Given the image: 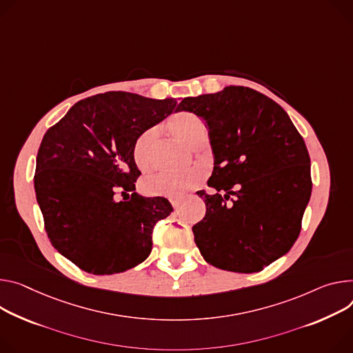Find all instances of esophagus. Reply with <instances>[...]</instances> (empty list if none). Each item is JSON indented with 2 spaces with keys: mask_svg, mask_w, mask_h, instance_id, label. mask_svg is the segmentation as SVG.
I'll return each mask as SVG.
<instances>
[{
  "mask_svg": "<svg viewBox=\"0 0 353 353\" xmlns=\"http://www.w3.org/2000/svg\"><path fill=\"white\" fill-rule=\"evenodd\" d=\"M170 203H172V205H173L174 208H179L180 204H181V200H172Z\"/></svg>",
  "mask_w": 353,
  "mask_h": 353,
  "instance_id": "34e87169",
  "label": "esophagus"
}]
</instances>
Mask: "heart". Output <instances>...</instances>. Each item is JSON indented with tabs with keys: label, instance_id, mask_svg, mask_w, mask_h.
Listing matches in <instances>:
<instances>
[{
	"label": "heart",
	"instance_id": "obj_1",
	"mask_svg": "<svg viewBox=\"0 0 353 353\" xmlns=\"http://www.w3.org/2000/svg\"><path fill=\"white\" fill-rule=\"evenodd\" d=\"M172 132L184 143L194 146L207 135L205 122L196 114L181 111L174 114L170 121ZM154 139V130L143 131L132 145V159L139 170H148L152 166V142ZM205 177L203 168H190L181 172L162 170L143 179L142 190L149 196L179 199L187 191L194 188Z\"/></svg>",
	"mask_w": 353,
	"mask_h": 353
}]
</instances>
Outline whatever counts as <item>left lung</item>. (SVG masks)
I'll list each match as a JSON object with an SVG mask.
<instances>
[{
	"label": "left lung",
	"mask_w": 353,
	"mask_h": 353,
	"mask_svg": "<svg viewBox=\"0 0 353 353\" xmlns=\"http://www.w3.org/2000/svg\"><path fill=\"white\" fill-rule=\"evenodd\" d=\"M179 111L207 122L215 159V193L200 191L207 211L193 227L203 258L228 272L263 270L301 231L312 188L303 137L277 103L249 87L187 97Z\"/></svg>",
	"instance_id": "obj_1"
}]
</instances>
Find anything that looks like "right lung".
<instances>
[{"label":"right lung","instance_id":"1","mask_svg":"<svg viewBox=\"0 0 353 353\" xmlns=\"http://www.w3.org/2000/svg\"><path fill=\"white\" fill-rule=\"evenodd\" d=\"M176 105L174 99L108 91L76 103L46 131L37 156V200L50 243L81 270L121 273L150 254L153 228L173 207L135 191L141 172L132 145ZM117 195L128 199L118 202Z\"/></svg>","mask_w":353,"mask_h":353}]
</instances>
